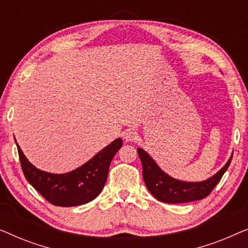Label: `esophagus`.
Instances as JSON below:
<instances>
[{"mask_svg": "<svg viewBox=\"0 0 248 248\" xmlns=\"http://www.w3.org/2000/svg\"><path fill=\"white\" fill-rule=\"evenodd\" d=\"M138 138V133L133 130H126V132L124 133V139L126 142H132L135 141Z\"/></svg>", "mask_w": 248, "mask_h": 248, "instance_id": "1", "label": "esophagus"}]
</instances>
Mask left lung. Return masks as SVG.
I'll list each match as a JSON object with an SVG mask.
<instances>
[{"label": "left lung", "mask_w": 248, "mask_h": 248, "mask_svg": "<svg viewBox=\"0 0 248 248\" xmlns=\"http://www.w3.org/2000/svg\"><path fill=\"white\" fill-rule=\"evenodd\" d=\"M138 155L142 162V176L148 189L155 199L165 203H186L206 198L222 178L232 159L230 157L228 162L208 181L187 183L165 174L141 148H138Z\"/></svg>", "instance_id": "obj_1"}]
</instances>
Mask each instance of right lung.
Segmentation results:
<instances>
[{
	"mask_svg": "<svg viewBox=\"0 0 248 248\" xmlns=\"http://www.w3.org/2000/svg\"><path fill=\"white\" fill-rule=\"evenodd\" d=\"M122 145V139H116L80 168L56 175L32 166L16 143L26 179L44 199L57 206H76L93 201L104 188L110 162Z\"/></svg>",
	"mask_w": 248,
	"mask_h": 248,
	"instance_id": "obj_1",
	"label": "right lung"
}]
</instances>
